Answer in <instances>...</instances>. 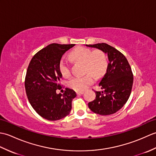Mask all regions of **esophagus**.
<instances>
[{
	"label": "esophagus",
	"instance_id": "esophagus-1",
	"mask_svg": "<svg viewBox=\"0 0 156 156\" xmlns=\"http://www.w3.org/2000/svg\"><path fill=\"white\" fill-rule=\"evenodd\" d=\"M84 93L83 91H78V92H76V94H77V95H80V94H82Z\"/></svg>",
	"mask_w": 156,
	"mask_h": 156
}]
</instances>
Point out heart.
Segmentation results:
<instances>
[{"instance_id": "1", "label": "heart", "mask_w": 156, "mask_h": 156, "mask_svg": "<svg viewBox=\"0 0 156 156\" xmlns=\"http://www.w3.org/2000/svg\"><path fill=\"white\" fill-rule=\"evenodd\" d=\"M70 57L73 60L84 63L85 72H88L85 76H74L69 80L68 87L76 91H83L87 89L94 82V76L92 75L97 78L101 77L104 74L107 67V58L101 50L93 51L89 48L79 47L70 53ZM59 69L64 77L70 74V65L66 59H60Z\"/></svg>"}]
</instances>
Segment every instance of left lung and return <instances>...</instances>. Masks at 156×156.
<instances>
[{"label":"left lung","instance_id":"obj_1","mask_svg":"<svg viewBox=\"0 0 156 156\" xmlns=\"http://www.w3.org/2000/svg\"><path fill=\"white\" fill-rule=\"evenodd\" d=\"M107 54V72L98 86L102 92L95 91L96 98L88 103L90 110L101 115L115 113L123 107L130 97L133 74L127 58L117 49L105 43L86 45Z\"/></svg>","mask_w":156,"mask_h":156}]
</instances>
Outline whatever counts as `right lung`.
Instances as JSON below:
<instances>
[{"label": "right lung", "mask_w": 156, "mask_h": 156, "mask_svg": "<svg viewBox=\"0 0 156 156\" xmlns=\"http://www.w3.org/2000/svg\"><path fill=\"white\" fill-rule=\"evenodd\" d=\"M75 44H51L34 55L26 73L25 87L28 100L37 113L49 121L66 117L72 108L76 92L66 88L64 94H57L62 88L59 82L62 75L59 62L63 54Z\"/></svg>", "instance_id": "add662e5"}]
</instances>
